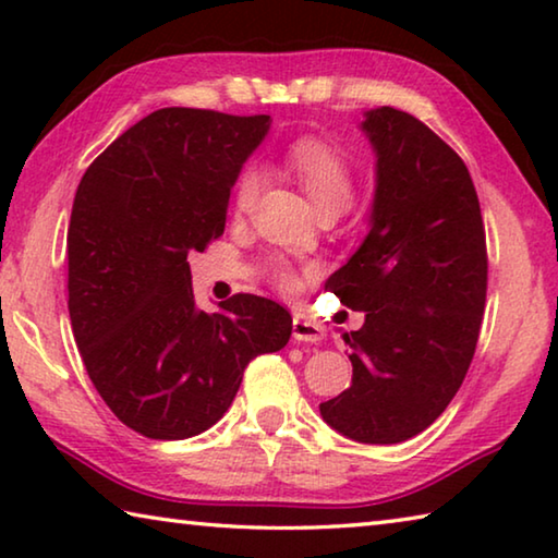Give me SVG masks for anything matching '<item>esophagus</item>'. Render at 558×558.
<instances>
[{
    "label": "esophagus",
    "instance_id": "1",
    "mask_svg": "<svg viewBox=\"0 0 558 558\" xmlns=\"http://www.w3.org/2000/svg\"><path fill=\"white\" fill-rule=\"evenodd\" d=\"M325 337L323 325L310 323L305 317H295L292 319V339L300 344H317L319 339Z\"/></svg>",
    "mask_w": 558,
    "mask_h": 558
}]
</instances>
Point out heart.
<instances>
[{
  "mask_svg": "<svg viewBox=\"0 0 558 558\" xmlns=\"http://www.w3.org/2000/svg\"><path fill=\"white\" fill-rule=\"evenodd\" d=\"M282 162L292 174L300 179L302 189L315 204L317 211L337 209L342 211L354 196V177L347 159L327 143H319L315 137L295 140L282 155ZM260 192V174L256 167H245L235 179L233 204L235 211H248ZM276 280L282 292H298L302 288V276L290 268L288 263H278Z\"/></svg>",
  "mask_w": 558,
  "mask_h": 558,
  "instance_id": "1",
  "label": "heart"
}]
</instances>
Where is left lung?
I'll list each match as a JSON object with an SVG mask.
<instances>
[{
  "label": "left lung",
  "mask_w": 558,
  "mask_h": 558,
  "mask_svg": "<svg viewBox=\"0 0 558 558\" xmlns=\"http://www.w3.org/2000/svg\"><path fill=\"white\" fill-rule=\"evenodd\" d=\"M376 155L369 231L327 286L364 325L352 386L319 403L337 433L391 446L426 430L458 393L485 313L487 251L475 184L462 159L396 108L364 112Z\"/></svg>",
  "instance_id": "8db88e82"
}]
</instances>
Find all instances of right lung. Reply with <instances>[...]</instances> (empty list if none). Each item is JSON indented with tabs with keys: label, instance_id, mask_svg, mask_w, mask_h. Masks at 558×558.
<instances>
[{
	"label": "right lung",
	"instance_id": "add662e5",
	"mask_svg": "<svg viewBox=\"0 0 558 558\" xmlns=\"http://www.w3.org/2000/svg\"><path fill=\"white\" fill-rule=\"evenodd\" d=\"M270 116L196 108L149 112L86 174L69 223V315L108 409L155 440L209 430L253 356L288 344L278 302L233 295L196 307L189 256L219 239L231 186Z\"/></svg>",
	"mask_w": 558,
	"mask_h": 558
}]
</instances>
